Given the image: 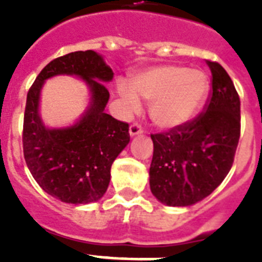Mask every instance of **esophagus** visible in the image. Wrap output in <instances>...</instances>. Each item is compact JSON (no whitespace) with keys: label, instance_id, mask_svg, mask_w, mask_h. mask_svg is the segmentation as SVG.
Instances as JSON below:
<instances>
[{"label":"esophagus","instance_id":"1","mask_svg":"<svg viewBox=\"0 0 262 262\" xmlns=\"http://www.w3.org/2000/svg\"><path fill=\"white\" fill-rule=\"evenodd\" d=\"M143 127L140 126L139 123H132L130 127H129V135L133 137V136H139V135H143Z\"/></svg>","mask_w":262,"mask_h":262}]
</instances>
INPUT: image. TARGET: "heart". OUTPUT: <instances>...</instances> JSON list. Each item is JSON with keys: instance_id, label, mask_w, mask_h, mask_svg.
Here are the masks:
<instances>
[{"instance_id": "heart-1", "label": "heart", "mask_w": 262, "mask_h": 262, "mask_svg": "<svg viewBox=\"0 0 262 262\" xmlns=\"http://www.w3.org/2000/svg\"><path fill=\"white\" fill-rule=\"evenodd\" d=\"M209 92V77L200 69L159 65L136 75L132 88L118 84V94L129 111L140 108V98L149 102V115L164 129L182 126L195 117Z\"/></svg>"}]
</instances>
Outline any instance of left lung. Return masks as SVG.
Here are the masks:
<instances>
[{
	"mask_svg": "<svg viewBox=\"0 0 262 262\" xmlns=\"http://www.w3.org/2000/svg\"><path fill=\"white\" fill-rule=\"evenodd\" d=\"M207 63L212 73L207 110L182 126L151 135L149 186L170 207H189L211 194L231 170L239 141L238 92L220 63Z\"/></svg>",
	"mask_w": 262,
	"mask_h": 262,
	"instance_id": "left-lung-1",
	"label": "left lung"
}]
</instances>
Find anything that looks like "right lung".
<instances>
[{"instance_id":"obj_1","label":"right lung","mask_w":262,"mask_h":262,"mask_svg":"<svg viewBox=\"0 0 262 262\" xmlns=\"http://www.w3.org/2000/svg\"><path fill=\"white\" fill-rule=\"evenodd\" d=\"M77 75L91 91L88 110L75 125L50 129L38 114L40 91L47 78ZM113 71L94 50L75 51L53 59L27 94L23 151L28 170L47 194L68 204H90L106 193L111 164L130 141L129 125L104 111L110 94L104 83Z\"/></svg>"}]
</instances>
